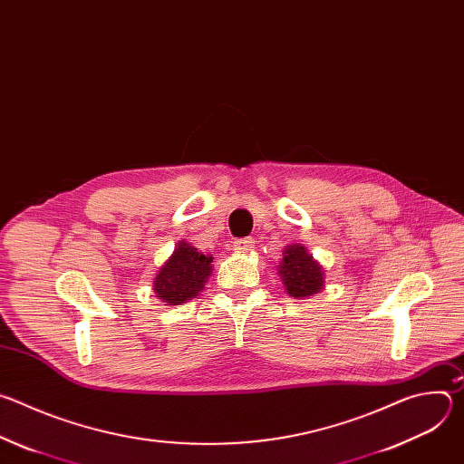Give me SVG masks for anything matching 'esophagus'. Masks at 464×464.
<instances>
[{"mask_svg": "<svg viewBox=\"0 0 464 464\" xmlns=\"http://www.w3.org/2000/svg\"><path fill=\"white\" fill-rule=\"evenodd\" d=\"M253 244H255L253 238H237V240L233 242V249H237V251H247Z\"/></svg>", "mask_w": 464, "mask_h": 464, "instance_id": "esophagus-1", "label": "esophagus"}]
</instances>
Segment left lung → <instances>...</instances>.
<instances>
[{
    "instance_id": "1",
    "label": "left lung",
    "mask_w": 464,
    "mask_h": 464,
    "mask_svg": "<svg viewBox=\"0 0 464 464\" xmlns=\"http://www.w3.org/2000/svg\"><path fill=\"white\" fill-rule=\"evenodd\" d=\"M279 277L294 299L319 294L324 288V268L303 244H288L279 262Z\"/></svg>"
}]
</instances>
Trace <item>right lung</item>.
Here are the masks:
<instances>
[{"label":"right lung","instance_id":"1","mask_svg":"<svg viewBox=\"0 0 464 464\" xmlns=\"http://www.w3.org/2000/svg\"><path fill=\"white\" fill-rule=\"evenodd\" d=\"M211 262V255H204L188 242L179 240L152 281L156 297L169 306H176L196 297L204 290L213 274Z\"/></svg>","mask_w":464,"mask_h":464}]
</instances>
